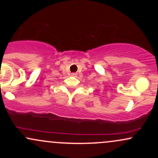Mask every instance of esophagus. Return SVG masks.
Wrapping results in <instances>:
<instances>
[{
	"instance_id": "1",
	"label": "esophagus",
	"mask_w": 158,
	"mask_h": 158,
	"mask_svg": "<svg viewBox=\"0 0 158 158\" xmlns=\"http://www.w3.org/2000/svg\"><path fill=\"white\" fill-rule=\"evenodd\" d=\"M71 76H72V77H77V73H71Z\"/></svg>"
}]
</instances>
